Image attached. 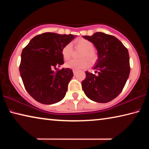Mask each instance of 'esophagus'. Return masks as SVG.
I'll return each instance as SVG.
<instances>
[{"label":"esophagus","instance_id":"esophagus-1","mask_svg":"<svg viewBox=\"0 0 149 149\" xmlns=\"http://www.w3.org/2000/svg\"><path fill=\"white\" fill-rule=\"evenodd\" d=\"M77 70H73V73H74V75H75V74H76L77 73Z\"/></svg>","mask_w":149,"mask_h":149}]
</instances>
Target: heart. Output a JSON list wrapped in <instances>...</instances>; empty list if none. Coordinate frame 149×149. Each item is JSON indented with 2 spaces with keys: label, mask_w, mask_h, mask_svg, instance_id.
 Here are the masks:
<instances>
[{
  "label": "heart",
  "mask_w": 149,
  "mask_h": 149,
  "mask_svg": "<svg viewBox=\"0 0 149 149\" xmlns=\"http://www.w3.org/2000/svg\"><path fill=\"white\" fill-rule=\"evenodd\" d=\"M74 43L75 45V48L83 50L79 56L81 58L79 60H70L65 62V66L68 68L75 70L86 68L89 65V62L87 60L88 59L91 62H95L97 60V53L93 49L94 45L91 41L85 39L80 38L75 40ZM61 53L64 60H67L70 59L72 53V45L70 43L65 45L62 49Z\"/></svg>",
  "instance_id": "obj_1"
}]
</instances>
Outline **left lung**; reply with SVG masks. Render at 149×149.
<instances>
[{"instance_id":"obj_1","label":"left lung","mask_w":149,"mask_h":149,"mask_svg":"<svg viewBox=\"0 0 149 149\" xmlns=\"http://www.w3.org/2000/svg\"><path fill=\"white\" fill-rule=\"evenodd\" d=\"M83 37L94 44L99 58L93 68L95 74L85 72L86 77L81 83L82 89L93 101L110 102L120 95L129 77V52L113 35L97 32L92 36Z\"/></svg>"}]
</instances>
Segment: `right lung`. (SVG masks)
I'll list each match as a JSON object with an SVG mask.
<instances>
[{"instance_id": "obj_1", "label": "right lung", "mask_w": 149, "mask_h": 149, "mask_svg": "<svg viewBox=\"0 0 149 149\" xmlns=\"http://www.w3.org/2000/svg\"><path fill=\"white\" fill-rule=\"evenodd\" d=\"M75 37L44 33L34 37L22 50L20 75L27 93L37 102L52 104L64 99L74 74L71 69L57 67L64 64L62 49Z\"/></svg>"}]
</instances>
